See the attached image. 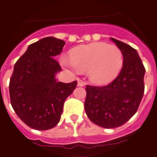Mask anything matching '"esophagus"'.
I'll list each match as a JSON object with an SVG mask.
<instances>
[{
    "instance_id": "1",
    "label": "esophagus",
    "mask_w": 157,
    "mask_h": 157,
    "mask_svg": "<svg viewBox=\"0 0 157 157\" xmlns=\"http://www.w3.org/2000/svg\"><path fill=\"white\" fill-rule=\"evenodd\" d=\"M84 85H85V83L82 82V80H80V79L78 80V86H83Z\"/></svg>"
}]
</instances>
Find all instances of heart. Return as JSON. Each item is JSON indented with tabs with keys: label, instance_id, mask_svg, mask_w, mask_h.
Returning a JSON list of instances; mask_svg holds the SVG:
<instances>
[{
	"label": "heart",
	"instance_id": "obj_1",
	"mask_svg": "<svg viewBox=\"0 0 157 157\" xmlns=\"http://www.w3.org/2000/svg\"><path fill=\"white\" fill-rule=\"evenodd\" d=\"M61 63L75 74L86 71L90 81L96 84H106L119 74L123 57L116 45L96 42L75 48L71 57L61 56Z\"/></svg>",
	"mask_w": 157,
	"mask_h": 157
}]
</instances>
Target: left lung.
Segmentation results:
<instances>
[{"mask_svg": "<svg viewBox=\"0 0 157 157\" xmlns=\"http://www.w3.org/2000/svg\"><path fill=\"white\" fill-rule=\"evenodd\" d=\"M123 55L118 76L107 86L86 85L84 108L88 118L104 128H116L137 112L144 92L145 68L137 51L111 38Z\"/></svg>", "mask_w": 157, "mask_h": 157, "instance_id": "1", "label": "left lung"}]
</instances>
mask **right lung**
Wrapping results in <instances>:
<instances>
[{
    "label": "right lung",
    "instance_id": "1",
    "mask_svg": "<svg viewBox=\"0 0 157 157\" xmlns=\"http://www.w3.org/2000/svg\"><path fill=\"white\" fill-rule=\"evenodd\" d=\"M65 42L46 37L30 44L15 63L10 81V103L26 125L38 130L53 128L61 119L64 102L77 86L57 82L61 71L54 57L63 49Z\"/></svg>",
    "mask_w": 157,
    "mask_h": 157
}]
</instances>
